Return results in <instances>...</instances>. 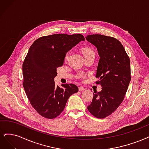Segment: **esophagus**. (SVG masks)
<instances>
[{
	"label": "esophagus",
	"mask_w": 149,
	"mask_h": 149,
	"mask_svg": "<svg viewBox=\"0 0 149 149\" xmlns=\"http://www.w3.org/2000/svg\"><path fill=\"white\" fill-rule=\"evenodd\" d=\"M85 89L83 87V86H80L79 88V90L80 91H84Z\"/></svg>",
	"instance_id": "1"
}]
</instances>
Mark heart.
Listing matches in <instances>:
<instances>
[{
  "instance_id": "1",
  "label": "heart",
  "mask_w": 149,
  "mask_h": 149,
  "mask_svg": "<svg viewBox=\"0 0 149 149\" xmlns=\"http://www.w3.org/2000/svg\"><path fill=\"white\" fill-rule=\"evenodd\" d=\"M83 53H84V54H88V53H93V50L90 48H84L83 49ZM69 53H68L67 54H66L65 56V60H67L69 58Z\"/></svg>"
}]
</instances>
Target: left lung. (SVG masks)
<instances>
[{"instance_id": "left-lung-1", "label": "left lung", "mask_w": 149, "mask_h": 149, "mask_svg": "<svg viewBox=\"0 0 149 149\" xmlns=\"http://www.w3.org/2000/svg\"><path fill=\"white\" fill-rule=\"evenodd\" d=\"M98 52L96 77L102 86L100 92L94 91L88 110L95 117L104 118L112 114L124 100L131 81L130 60L125 49L116 38L100 34L86 36Z\"/></svg>"}]
</instances>
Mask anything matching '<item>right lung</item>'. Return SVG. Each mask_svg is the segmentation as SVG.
<instances>
[{
	"instance_id": "obj_1",
	"label": "right lung",
	"mask_w": 149,
	"mask_h": 149,
	"mask_svg": "<svg viewBox=\"0 0 149 149\" xmlns=\"http://www.w3.org/2000/svg\"><path fill=\"white\" fill-rule=\"evenodd\" d=\"M84 40L80 34H58L42 37L30 47L23 64V87L31 105L42 117H58L69 97L79 91L74 84H61V88L55 85L54 79L66 53Z\"/></svg>"
}]
</instances>
